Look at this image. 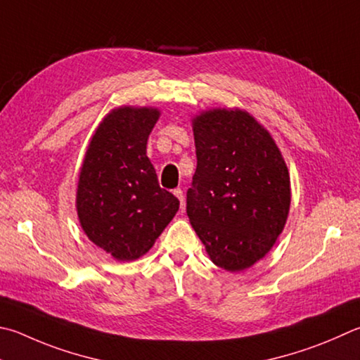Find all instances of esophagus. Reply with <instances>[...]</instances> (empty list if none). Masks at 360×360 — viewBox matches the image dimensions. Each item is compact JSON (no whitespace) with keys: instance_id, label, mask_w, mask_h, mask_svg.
<instances>
[{"instance_id":"obj_1","label":"esophagus","mask_w":360,"mask_h":360,"mask_svg":"<svg viewBox=\"0 0 360 360\" xmlns=\"http://www.w3.org/2000/svg\"><path fill=\"white\" fill-rule=\"evenodd\" d=\"M176 197H178V200H179V202H181V207H184V205H186V198H184V192L181 191V188H174V192H173Z\"/></svg>"}]
</instances>
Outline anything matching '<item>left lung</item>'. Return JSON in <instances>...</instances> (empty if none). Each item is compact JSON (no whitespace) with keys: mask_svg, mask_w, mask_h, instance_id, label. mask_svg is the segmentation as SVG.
<instances>
[{"mask_svg":"<svg viewBox=\"0 0 360 360\" xmlns=\"http://www.w3.org/2000/svg\"><path fill=\"white\" fill-rule=\"evenodd\" d=\"M197 172L187 215L209 258L238 272L276 244L291 201L290 174L271 135L243 110L193 120Z\"/></svg>","mask_w":360,"mask_h":360,"instance_id":"obj_1","label":"left lung"}]
</instances>
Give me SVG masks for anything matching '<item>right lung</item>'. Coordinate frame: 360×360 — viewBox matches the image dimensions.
I'll use <instances>...</instances> for the list:
<instances>
[{"mask_svg":"<svg viewBox=\"0 0 360 360\" xmlns=\"http://www.w3.org/2000/svg\"><path fill=\"white\" fill-rule=\"evenodd\" d=\"M155 108H116L97 127L84 155L77 191L83 231L120 261L145 255L160 236L179 201L160 188L146 155Z\"/></svg>","mask_w":360,"mask_h":360,"instance_id":"right-lung-1","label":"right lung"}]
</instances>
